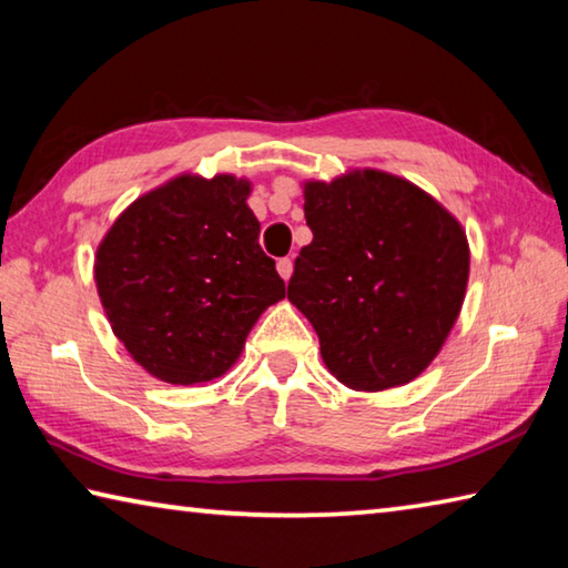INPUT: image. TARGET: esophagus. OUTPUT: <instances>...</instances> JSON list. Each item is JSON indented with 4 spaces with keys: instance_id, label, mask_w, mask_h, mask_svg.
I'll list each match as a JSON object with an SVG mask.
<instances>
[{
    "instance_id": "obj_1",
    "label": "esophagus",
    "mask_w": 568,
    "mask_h": 568,
    "mask_svg": "<svg viewBox=\"0 0 568 568\" xmlns=\"http://www.w3.org/2000/svg\"><path fill=\"white\" fill-rule=\"evenodd\" d=\"M277 273H281L283 281H291V275H293V261H291V257H281V261H277Z\"/></svg>"
}]
</instances>
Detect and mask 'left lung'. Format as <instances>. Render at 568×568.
<instances>
[{
	"mask_svg": "<svg viewBox=\"0 0 568 568\" xmlns=\"http://www.w3.org/2000/svg\"><path fill=\"white\" fill-rule=\"evenodd\" d=\"M311 245L287 301L318 333L328 371L353 390L418 378L444 348L468 285L458 220L413 182L351 170L303 187Z\"/></svg>",
	"mask_w": 568,
	"mask_h": 568,
	"instance_id": "1",
	"label": "left lung"
}]
</instances>
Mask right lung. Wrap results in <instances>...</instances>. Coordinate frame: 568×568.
Returning a JSON list of instances; mask_svg holds the SVG:
<instances>
[{"label": "right lung", "instance_id": "right-lung-1", "mask_svg": "<svg viewBox=\"0 0 568 568\" xmlns=\"http://www.w3.org/2000/svg\"><path fill=\"white\" fill-rule=\"evenodd\" d=\"M247 195V180L185 172L134 200L102 237V307L150 376L172 386L220 378L265 307L285 297Z\"/></svg>", "mask_w": 568, "mask_h": 568}]
</instances>
